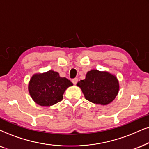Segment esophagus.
Returning <instances> with one entry per match:
<instances>
[{"label": "esophagus", "mask_w": 149, "mask_h": 149, "mask_svg": "<svg viewBox=\"0 0 149 149\" xmlns=\"http://www.w3.org/2000/svg\"><path fill=\"white\" fill-rule=\"evenodd\" d=\"M72 82L74 84H76L77 82H78V78H73L72 80Z\"/></svg>", "instance_id": "esophagus-1"}]
</instances>
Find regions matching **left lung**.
I'll list each match as a JSON object with an SVG mask.
<instances>
[{
	"label": "left lung",
	"instance_id": "left-lung-1",
	"mask_svg": "<svg viewBox=\"0 0 149 149\" xmlns=\"http://www.w3.org/2000/svg\"><path fill=\"white\" fill-rule=\"evenodd\" d=\"M85 98L96 104L107 105L114 100L119 91L116 77L108 71L92 69L87 72L86 78L78 82Z\"/></svg>",
	"mask_w": 149,
	"mask_h": 149
}]
</instances>
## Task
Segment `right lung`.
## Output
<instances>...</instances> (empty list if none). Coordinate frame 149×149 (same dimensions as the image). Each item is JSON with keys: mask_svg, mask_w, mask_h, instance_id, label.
<instances>
[{"mask_svg": "<svg viewBox=\"0 0 149 149\" xmlns=\"http://www.w3.org/2000/svg\"><path fill=\"white\" fill-rule=\"evenodd\" d=\"M73 83L52 70L34 74L29 84V91L33 101L41 106L54 105L63 98V94Z\"/></svg>", "mask_w": 149, "mask_h": 149, "instance_id": "obj_1", "label": "right lung"}]
</instances>
